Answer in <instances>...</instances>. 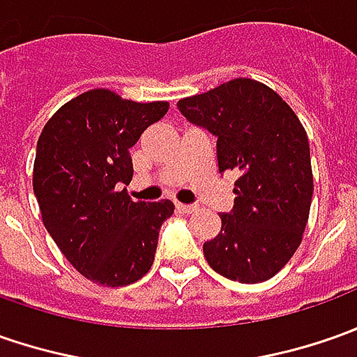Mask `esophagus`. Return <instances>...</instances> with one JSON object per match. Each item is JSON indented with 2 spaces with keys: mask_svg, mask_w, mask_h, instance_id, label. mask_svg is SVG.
<instances>
[{
  "mask_svg": "<svg viewBox=\"0 0 357 357\" xmlns=\"http://www.w3.org/2000/svg\"><path fill=\"white\" fill-rule=\"evenodd\" d=\"M176 207H178V211H181V213H193V211H197L195 205H188V203H176Z\"/></svg>",
  "mask_w": 357,
  "mask_h": 357,
  "instance_id": "34e87169",
  "label": "esophagus"
}]
</instances>
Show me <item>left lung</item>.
I'll use <instances>...</instances> for the list:
<instances>
[{
  "label": "left lung",
  "instance_id": "obj_1",
  "mask_svg": "<svg viewBox=\"0 0 357 357\" xmlns=\"http://www.w3.org/2000/svg\"><path fill=\"white\" fill-rule=\"evenodd\" d=\"M179 112L217 138L219 172L233 169L235 205L203 245L209 266L245 284L275 277L302 241L314 179L306 130L280 96L252 79H233L181 98Z\"/></svg>",
  "mask_w": 357,
  "mask_h": 357
}]
</instances>
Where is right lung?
Here are the masks:
<instances>
[{"label":"right lung","mask_w":357,"mask_h":357,"mask_svg":"<svg viewBox=\"0 0 357 357\" xmlns=\"http://www.w3.org/2000/svg\"><path fill=\"white\" fill-rule=\"evenodd\" d=\"M167 102H134L108 89L56 110L37 142L33 191L49 235L82 277L102 287L140 280L154 263L174 203L132 202L130 148L164 118Z\"/></svg>","instance_id":"right-lung-1"}]
</instances>
